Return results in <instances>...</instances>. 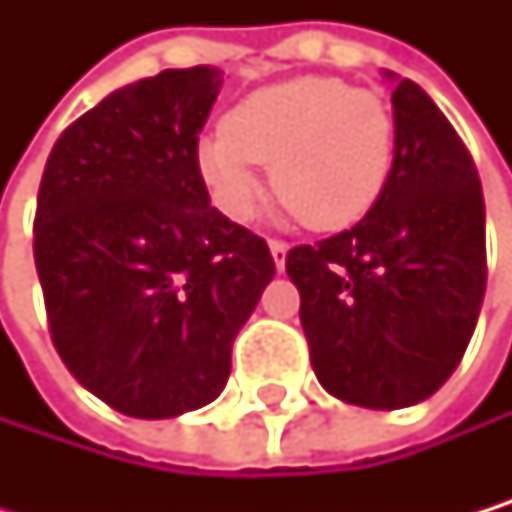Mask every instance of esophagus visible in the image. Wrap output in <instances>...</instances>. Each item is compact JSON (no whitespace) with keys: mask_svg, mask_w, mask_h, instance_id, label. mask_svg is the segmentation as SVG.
Wrapping results in <instances>:
<instances>
[{"mask_svg":"<svg viewBox=\"0 0 512 512\" xmlns=\"http://www.w3.org/2000/svg\"><path fill=\"white\" fill-rule=\"evenodd\" d=\"M270 251H273L276 270H282V267H285V254H288V242H282V239H270Z\"/></svg>","mask_w":512,"mask_h":512,"instance_id":"1","label":"esophagus"}]
</instances>
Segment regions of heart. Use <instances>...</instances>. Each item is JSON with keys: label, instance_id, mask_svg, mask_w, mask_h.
Wrapping results in <instances>:
<instances>
[{"label": "heart", "instance_id": "obj_1", "mask_svg": "<svg viewBox=\"0 0 512 512\" xmlns=\"http://www.w3.org/2000/svg\"><path fill=\"white\" fill-rule=\"evenodd\" d=\"M396 159V119L381 94L338 76H298L251 91L199 141V171L233 221L258 208L261 162L273 190L313 230H344L375 208Z\"/></svg>", "mask_w": 512, "mask_h": 512}]
</instances>
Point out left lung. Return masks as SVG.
<instances>
[{
    "instance_id": "1",
    "label": "left lung",
    "mask_w": 512,
    "mask_h": 512,
    "mask_svg": "<svg viewBox=\"0 0 512 512\" xmlns=\"http://www.w3.org/2000/svg\"><path fill=\"white\" fill-rule=\"evenodd\" d=\"M396 159L365 218L285 270L319 384L365 408L433 396L458 368L485 294V202L461 134L411 79L393 88Z\"/></svg>"
}]
</instances>
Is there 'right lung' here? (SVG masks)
Wrapping results in <instances>:
<instances>
[{"label": "right lung", "mask_w": 512, "mask_h": 512, "mask_svg": "<svg viewBox=\"0 0 512 512\" xmlns=\"http://www.w3.org/2000/svg\"><path fill=\"white\" fill-rule=\"evenodd\" d=\"M218 88L211 67L125 85L64 128L42 171L33 258L54 350L131 418L218 399L276 273L267 242L211 208L202 181Z\"/></svg>", "instance_id": "1"}]
</instances>
